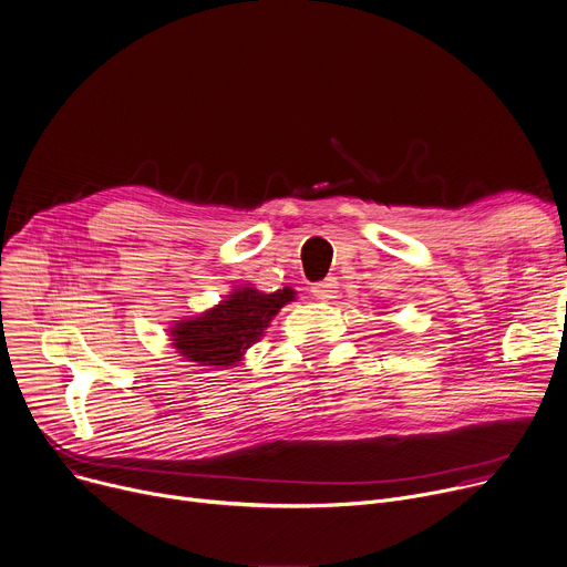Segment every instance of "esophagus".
<instances>
[{"label":"esophagus","mask_w":567,"mask_h":567,"mask_svg":"<svg viewBox=\"0 0 567 567\" xmlns=\"http://www.w3.org/2000/svg\"><path fill=\"white\" fill-rule=\"evenodd\" d=\"M337 289H339L337 278H326V280L312 285V296H315V298H321V300H330V298H334Z\"/></svg>","instance_id":"esophagus-1"}]
</instances>
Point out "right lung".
<instances>
[{
	"mask_svg": "<svg viewBox=\"0 0 567 567\" xmlns=\"http://www.w3.org/2000/svg\"><path fill=\"white\" fill-rule=\"evenodd\" d=\"M293 298L296 291L289 287L274 293L239 287L200 317L177 321L171 342L179 355L200 367H233Z\"/></svg>",
	"mask_w": 567,
	"mask_h": 567,
	"instance_id": "add662e5",
	"label": "right lung"
}]
</instances>
